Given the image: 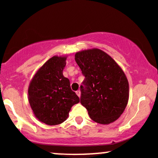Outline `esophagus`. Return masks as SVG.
Here are the masks:
<instances>
[{
  "label": "esophagus",
  "instance_id": "1",
  "mask_svg": "<svg viewBox=\"0 0 158 158\" xmlns=\"http://www.w3.org/2000/svg\"><path fill=\"white\" fill-rule=\"evenodd\" d=\"M76 93H77V96L79 97H80V96H81V91L79 90H78L77 92H76Z\"/></svg>",
  "mask_w": 158,
  "mask_h": 158
}]
</instances>
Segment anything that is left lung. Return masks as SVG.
<instances>
[{
  "label": "left lung",
  "mask_w": 158,
  "mask_h": 158,
  "mask_svg": "<svg viewBox=\"0 0 158 158\" xmlns=\"http://www.w3.org/2000/svg\"><path fill=\"white\" fill-rule=\"evenodd\" d=\"M85 79L80 102L90 119L108 125L117 120L128 104L129 85L126 74L109 55L97 48L75 54Z\"/></svg>",
  "instance_id": "left-lung-1"
}]
</instances>
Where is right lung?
<instances>
[{"mask_svg": "<svg viewBox=\"0 0 158 158\" xmlns=\"http://www.w3.org/2000/svg\"><path fill=\"white\" fill-rule=\"evenodd\" d=\"M66 56H52L39 69L30 81L28 99L33 114L39 121L55 126L68 117L71 107L79 98L63 76Z\"/></svg>", "mask_w": 158, "mask_h": 158, "instance_id": "right-lung-1", "label": "right lung"}]
</instances>
